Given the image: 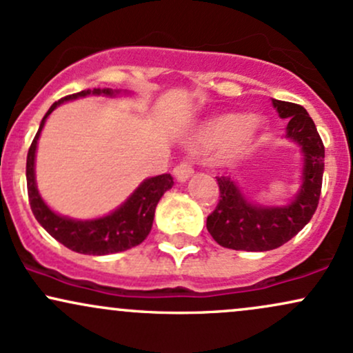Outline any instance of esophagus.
Listing matches in <instances>:
<instances>
[{"label":"esophagus","mask_w":353,"mask_h":353,"mask_svg":"<svg viewBox=\"0 0 353 353\" xmlns=\"http://www.w3.org/2000/svg\"><path fill=\"white\" fill-rule=\"evenodd\" d=\"M194 174V163L190 159L181 161L179 164L174 168V177L179 182H185Z\"/></svg>","instance_id":"1"}]
</instances>
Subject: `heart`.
<instances>
[{
    "instance_id": "b5f03b06",
    "label": "heart",
    "mask_w": 353,
    "mask_h": 353,
    "mask_svg": "<svg viewBox=\"0 0 353 353\" xmlns=\"http://www.w3.org/2000/svg\"><path fill=\"white\" fill-rule=\"evenodd\" d=\"M261 129V121L255 117L242 119L237 114H224L209 121L201 131V143L204 145L224 144L228 156H237L252 143L255 134Z\"/></svg>"
}]
</instances>
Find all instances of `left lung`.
I'll return each mask as SVG.
<instances>
[{
    "mask_svg": "<svg viewBox=\"0 0 353 353\" xmlns=\"http://www.w3.org/2000/svg\"><path fill=\"white\" fill-rule=\"evenodd\" d=\"M282 119H289L287 136L303 152L302 188L283 208L250 204L230 177H217L219 199L208 217V230L219 245L234 250L264 252L289 242L305 228L319 205L325 149L309 112L301 104L272 99Z\"/></svg>",
    "mask_w": 353,
    "mask_h": 353,
    "instance_id": "left-lung-1",
    "label": "left lung"
}]
</instances>
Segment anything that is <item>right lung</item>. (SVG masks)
Here are the masks:
<instances>
[{
    "instance_id": "1",
    "label": "right lung",
    "mask_w": 353,
    "mask_h": 353,
    "mask_svg": "<svg viewBox=\"0 0 353 353\" xmlns=\"http://www.w3.org/2000/svg\"><path fill=\"white\" fill-rule=\"evenodd\" d=\"M119 91L112 89H86V91L70 94L66 98L56 101L43 117L39 124L38 132H36L33 143L30 145L26 159V182H28V197H30V205L33 210L36 221L46 229V232L66 245L68 249L74 250L79 254L88 255H106L114 252H123V250L131 249V247L139 245L141 242L151 232L154 212L156 205L165 190L172 188L174 181L171 174H161V176L145 179L143 184L134 190L131 197L116 209L114 212L106 217L94 219V221H74L58 216L44 204L39 196L38 188L34 181V156L36 144H38L39 134L44 125L46 117L54 111L56 106L70 99L81 98L88 94H106L114 96Z\"/></svg>"
}]
</instances>
